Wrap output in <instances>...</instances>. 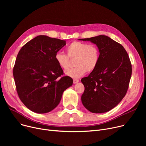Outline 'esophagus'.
<instances>
[{"mask_svg": "<svg viewBox=\"0 0 146 146\" xmlns=\"http://www.w3.org/2000/svg\"><path fill=\"white\" fill-rule=\"evenodd\" d=\"M79 82V80H78V79H74V80H73V83H74V84L77 83H78Z\"/></svg>", "mask_w": 146, "mask_h": 146, "instance_id": "34e87169", "label": "esophagus"}]
</instances>
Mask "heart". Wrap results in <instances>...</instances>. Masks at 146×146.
<instances>
[{
  "label": "heart",
  "instance_id": "b5f03b06",
  "mask_svg": "<svg viewBox=\"0 0 146 146\" xmlns=\"http://www.w3.org/2000/svg\"><path fill=\"white\" fill-rule=\"evenodd\" d=\"M67 56L61 52L55 54V61L64 71L70 66V59H75V68L66 72L67 76L73 79L80 78L86 72H91L96 68L100 57L99 48L94 44L73 41L66 48Z\"/></svg>",
  "mask_w": 146,
  "mask_h": 146
}]
</instances>
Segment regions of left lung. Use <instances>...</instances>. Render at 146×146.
Listing matches in <instances>:
<instances>
[{"instance_id": "8db88e82", "label": "left lung", "mask_w": 146, "mask_h": 146, "mask_svg": "<svg viewBox=\"0 0 146 146\" xmlns=\"http://www.w3.org/2000/svg\"><path fill=\"white\" fill-rule=\"evenodd\" d=\"M97 45L100 57L96 68L82 79L83 106L91 112L104 113L115 107L126 95L132 66L123 46L106 35L79 39Z\"/></svg>"}]
</instances>
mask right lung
Listing matches in <instances>:
<instances>
[{"label": "right lung", "mask_w": 146, "mask_h": 146, "mask_svg": "<svg viewBox=\"0 0 146 146\" xmlns=\"http://www.w3.org/2000/svg\"><path fill=\"white\" fill-rule=\"evenodd\" d=\"M66 41L38 35L21 48L13 74L18 96L27 108L44 113L54 109L63 92L71 86L73 79L61 76L64 73L55 61V54Z\"/></svg>", "instance_id": "right-lung-1"}]
</instances>
